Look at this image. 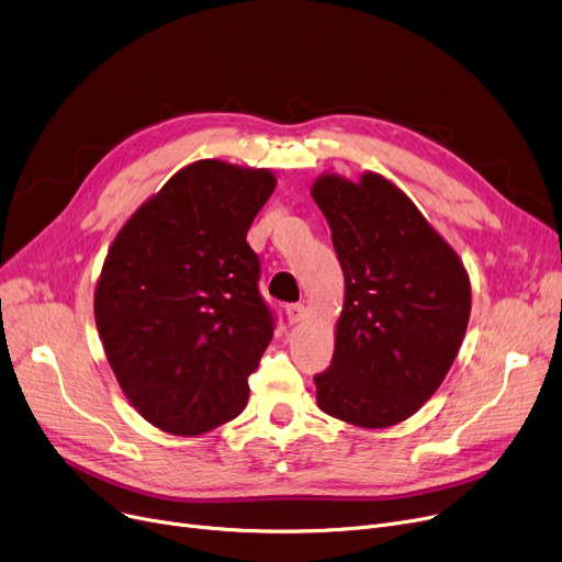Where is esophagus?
<instances>
[{"instance_id":"obj_1","label":"esophagus","mask_w":562,"mask_h":562,"mask_svg":"<svg viewBox=\"0 0 562 562\" xmlns=\"http://www.w3.org/2000/svg\"><path fill=\"white\" fill-rule=\"evenodd\" d=\"M286 321L291 323H301L305 316H307V307L305 305H301V303H291V305H286Z\"/></svg>"}]
</instances>
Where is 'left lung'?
Instances as JSON below:
<instances>
[{"instance_id":"8db88e82","label":"left lung","mask_w":562,"mask_h":562,"mask_svg":"<svg viewBox=\"0 0 562 562\" xmlns=\"http://www.w3.org/2000/svg\"><path fill=\"white\" fill-rule=\"evenodd\" d=\"M312 198L333 229L346 296L335 356L314 375L326 415L360 428L405 422L437 392L467 333L462 259L398 187L321 175Z\"/></svg>"}]
</instances>
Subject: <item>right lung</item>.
Returning <instances> with one entry per match:
<instances>
[{
    "label": "right lung",
    "mask_w": 562,
    "mask_h": 562,
    "mask_svg": "<svg viewBox=\"0 0 562 562\" xmlns=\"http://www.w3.org/2000/svg\"><path fill=\"white\" fill-rule=\"evenodd\" d=\"M273 191L266 168L195 161L109 248L95 289L106 360L138 415L170 435L212 430L248 403L276 316L246 234Z\"/></svg>",
    "instance_id": "right-lung-1"
}]
</instances>
